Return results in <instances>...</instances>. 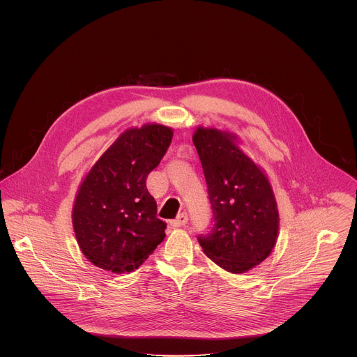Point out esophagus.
I'll return each mask as SVG.
<instances>
[{
	"instance_id": "34e87169",
	"label": "esophagus",
	"mask_w": 357,
	"mask_h": 357,
	"mask_svg": "<svg viewBox=\"0 0 357 357\" xmlns=\"http://www.w3.org/2000/svg\"><path fill=\"white\" fill-rule=\"evenodd\" d=\"M187 222H188V215H187V213H180L176 220L170 221L172 227H183V225H185Z\"/></svg>"
}]
</instances>
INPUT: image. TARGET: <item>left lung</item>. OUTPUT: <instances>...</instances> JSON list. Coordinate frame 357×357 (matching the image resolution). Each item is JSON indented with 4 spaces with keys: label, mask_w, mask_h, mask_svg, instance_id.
<instances>
[{
    "label": "left lung",
    "mask_w": 357,
    "mask_h": 357,
    "mask_svg": "<svg viewBox=\"0 0 357 357\" xmlns=\"http://www.w3.org/2000/svg\"><path fill=\"white\" fill-rule=\"evenodd\" d=\"M192 142L199 155L213 228L198 238L213 262L245 273L273 250L279 234L278 204L264 170L238 146V136L198 126Z\"/></svg>",
    "instance_id": "obj_1"
}]
</instances>
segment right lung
I'll return each instance as SVG.
<instances>
[{
  "label": "right lung",
  "instance_id": "right-lung-1",
  "mask_svg": "<svg viewBox=\"0 0 357 357\" xmlns=\"http://www.w3.org/2000/svg\"><path fill=\"white\" fill-rule=\"evenodd\" d=\"M173 129L158 123L126 129L84 177L73 206L78 246L93 265L114 273L137 269L165 239L147 176L159 165Z\"/></svg>",
  "mask_w": 357,
  "mask_h": 357
}]
</instances>
